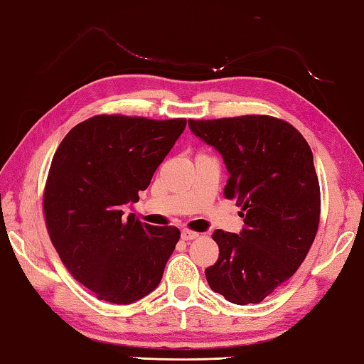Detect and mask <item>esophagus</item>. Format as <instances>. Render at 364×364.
<instances>
[{
    "label": "esophagus",
    "instance_id": "obj_1",
    "mask_svg": "<svg viewBox=\"0 0 364 364\" xmlns=\"http://www.w3.org/2000/svg\"><path fill=\"white\" fill-rule=\"evenodd\" d=\"M199 237V232L196 231H189V230H183L181 231V239L183 241H193V239Z\"/></svg>",
    "mask_w": 364,
    "mask_h": 364
}]
</instances>
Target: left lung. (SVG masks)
<instances>
[{"label":"left lung","instance_id":"obj_1","mask_svg":"<svg viewBox=\"0 0 364 364\" xmlns=\"http://www.w3.org/2000/svg\"><path fill=\"white\" fill-rule=\"evenodd\" d=\"M188 125L221 154L225 196L244 218L239 234H212L220 257L205 269L208 286L231 304H260L292 278L315 241L321 196L310 146L291 123L268 115Z\"/></svg>","mask_w":364,"mask_h":364}]
</instances>
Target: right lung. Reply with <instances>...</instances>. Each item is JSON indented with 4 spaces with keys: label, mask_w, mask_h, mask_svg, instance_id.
<instances>
[{
    "label": "right lung",
    "mask_w": 364,
    "mask_h": 364,
    "mask_svg": "<svg viewBox=\"0 0 364 364\" xmlns=\"http://www.w3.org/2000/svg\"><path fill=\"white\" fill-rule=\"evenodd\" d=\"M184 128V119L96 115L73 127L54 154L43 196L49 237L100 300L133 304L162 279L180 230L141 223L123 208L139 200Z\"/></svg>",
    "instance_id": "obj_1"
}]
</instances>
